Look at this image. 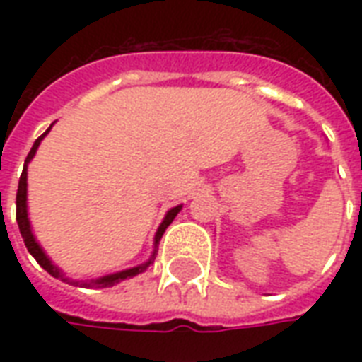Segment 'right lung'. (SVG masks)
<instances>
[{
    "instance_id": "obj_1",
    "label": "right lung",
    "mask_w": 362,
    "mask_h": 362,
    "mask_svg": "<svg viewBox=\"0 0 362 362\" xmlns=\"http://www.w3.org/2000/svg\"><path fill=\"white\" fill-rule=\"evenodd\" d=\"M52 127V125H50ZM50 127H48L45 133H42L39 139H37L35 142H33V146H31L30 153H28V158H25V163H24V170H22V175H20V182H18V192H16V221H18V229H20V235H22V238H24V244L25 247H28V252L35 257V261L39 264H41L42 269L47 270L48 274L54 276V278H62L64 281H67V284H71V286H86V287H112L115 284H120L122 280H125V278H131V276H136L139 272H142V270L146 269V267H150V263H153V259H156V252H153V257L148 261L146 264H142V267H135V269H129V270H124V272H116V274H110V276H103V278H99V280L95 281H90V284H86V281H75V280H67V278H64L62 276V272H59L58 267H54L52 263H50V259L45 255V252L41 250V246L37 244L35 238H33V235H31V227H30V220H28V206H25V187H28V182H25V178H28V163L31 161V158L35 156L37 148H39V144H41L42 136L47 135L48 131H50ZM182 206H175V209H170L169 212H167V216H165L163 223L159 226L158 233H156V246L159 244V240H161V237H163L165 229L173 223V220L176 218V214L180 212Z\"/></svg>"
}]
</instances>
